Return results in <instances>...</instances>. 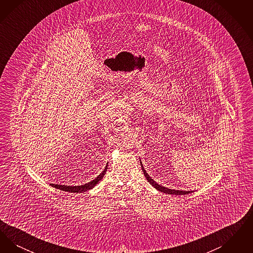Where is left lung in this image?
<instances>
[{
	"mask_svg": "<svg viewBox=\"0 0 253 253\" xmlns=\"http://www.w3.org/2000/svg\"><path fill=\"white\" fill-rule=\"evenodd\" d=\"M140 164H141V169H142V171L144 173L145 177L146 179L148 180V182H150V184L155 187L157 190H158L159 192L164 193H168V194H175V195H184V194H189V193H193L191 191H179V190H171V189H168L166 187H163L161 185H158L156 181L154 180L151 176H149V174L147 173V171L145 170L144 167L140 161Z\"/></svg>",
	"mask_w": 253,
	"mask_h": 253,
	"instance_id": "obj_1",
	"label": "left lung"
}]
</instances>
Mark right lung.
I'll return each instance as SVG.
<instances>
[{"label":"right lung","mask_w":253,"mask_h":253,"mask_svg":"<svg viewBox=\"0 0 253 253\" xmlns=\"http://www.w3.org/2000/svg\"><path fill=\"white\" fill-rule=\"evenodd\" d=\"M107 168H108V164H106V167L101 171V173L97 177H96L94 180L86 183L84 185H81V186H65V185H58V184H50V185L52 187L56 188V189H59L60 191H63V192H68V193H84V192H86L88 190L93 189L96 184L103 178L104 174L107 171Z\"/></svg>","instance_id":"obj_1"}]
</instances>
